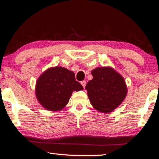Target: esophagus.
Listing matches in <instances>:
<instances>
[{
    "instance_id": "esophagus-1",
    "label": "esophagus",
    "mask_w": 159,
    "mask_h": 159,
    "mask_svg": "<svg viewBox=\"0 0 159 159\" xmlns=\"http://www.w3.org/2000/svg\"><path fill=\"white\" fill-rule=\"evenodd\" d=\"M86 84H87V82H86L85 80H84V81H82V82H81V84L82 85V87H84V88H85V87H86Z\"/></svg>"
}]
</instances>
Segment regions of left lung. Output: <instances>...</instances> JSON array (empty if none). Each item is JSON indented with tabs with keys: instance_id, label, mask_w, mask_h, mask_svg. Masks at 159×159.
<instances>
[{
	"instance_id": "left-lung-1",
	"label": "left lung",
	"mask_w": 159,
	"mask_h": 159,
	"mask_svg": "<svg viewBox=\"0 0 159 159\" xmlns=\"http://www.w3.org/2000/svg\"><path fill=\"white\" fill-rule=\"evenodd\" d=\"M93 79L86 85L90 102L96 110L110 113L123 102L127 94L123 77L111 67H97Z\"/></svg>"
}]
</instances>
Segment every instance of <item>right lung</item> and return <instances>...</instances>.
Listing matches in <instances>:
<instances>
[{
  "mask_svg": "<svg viewBox=\"0 0 159 159\" xmlns=\"http://www.w3.org/2000/svg\"><path fill=\"white\" fill-rule=\"evenodd\" d=\"M82 89L73 72L65 67H54L44 72L38 79L36 96L43 108L57 111L66 106L73 91Z\"/></svg>",
  "mask_w": 159,
  "mask_h": 159,
  "instance_id": "add662e5",
  "label": "right lung"
}]
</instances>
